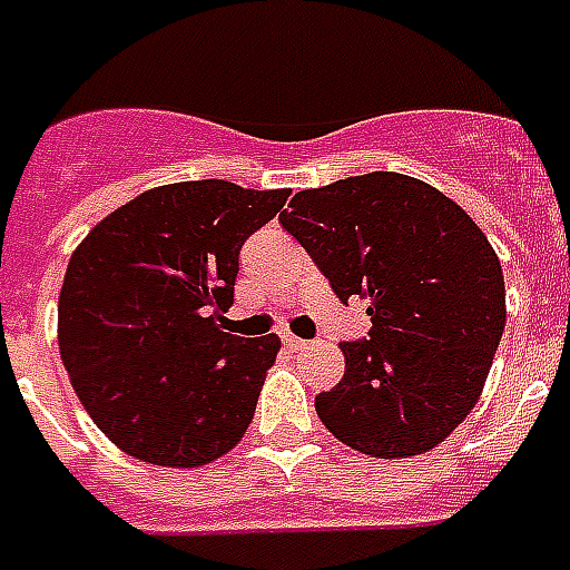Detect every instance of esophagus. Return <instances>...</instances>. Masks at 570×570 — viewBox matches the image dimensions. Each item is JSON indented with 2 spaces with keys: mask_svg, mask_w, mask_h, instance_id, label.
<instances>
[{
  "mask_svg": "<svg viewBox=\"0 0 570 570\" xmlns=\"http://www.w3.org/2000/svg\"><path fill=\"white\" fill-rule=\"evenodd\" d=\"M281 340H284V346L293 348V352H298V348L307 346L304 340H298V337H295V334H289V331H284V334H281Z\"/></svg>",
  "mask_w": 570,
  "mask_h": 570,
  "instance_id": "obj_1",
  "label": "esophagus"
}]
</instances>
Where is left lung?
<instances>
[{
	"label": "left lung",
	"mask_w": 570,
	"mask_h": 570,
	"mask_svg": "<svg viewBox=\"0 0 570 570\" xmlns=\"http://www.w3.org/2000/svg\"><path fill=\"white\" fill-rule=\"evenodd\" d=\"M281 224L343 304L364 298L370 340L316 396L337 441L373 459L434 450L473 411L505 328L503 268L455 200L405 174L304 189Z\"/></svg>",
	"instance_id": "obj_1"
}]
</instances>
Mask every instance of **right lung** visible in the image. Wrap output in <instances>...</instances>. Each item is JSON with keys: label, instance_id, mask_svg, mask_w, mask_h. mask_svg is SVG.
<instances>
[{"label": "right lung", "instance_id": "right-lung-1", "mask_svg": "<svg viewBox=\"0 0 570 570\" xmlns=\"http://www.w3.org/2000/svg\"><path fill=\"white\" fill-rule=\"evenodd\" d=\"M286 197L227 180L156 186L79 242L58 295V348L118 450L200 468L242 441L281 340L227 334L222 313L242 245Z\"/></svg>", "mask_w": 570, "mask_h": 570}]
</instances>
